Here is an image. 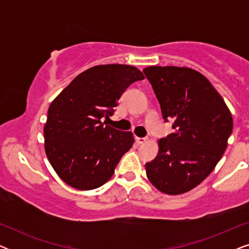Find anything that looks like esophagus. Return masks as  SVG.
Segmentation results:
<instances>
[{"mask_svg": "<svg viewBox=\"0 0 249 249\" xmlns=\"http://www.w3.org/2000/svg\"><path fill=\"white\" fill-rule=\"evenodd\" d=\"M147 142V138H141V137H136V142L137 144H144V142Z\"/></svg>", "mask_w": 249, "mask_h": 249, "instance_id": "obj_1", "label": "esophagus"}]
</instances>
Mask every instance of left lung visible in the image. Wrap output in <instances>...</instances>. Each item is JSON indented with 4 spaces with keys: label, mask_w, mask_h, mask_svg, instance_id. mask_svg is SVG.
<instances>
[{
    "label": "left lung",
    "mask_w": 249,
    "mask_h": 249,
    "mask_svg": "<svg viewBox=\"0 0 249 249\" xmlns=\"http://www.w3.org/2000/svg\"><path fill=\"white\" fill-rule=\"evenodd\" d=\"M163 119L175 131L159 141V153L146 163L152 185L168 195L198 186L215 168L232 132L226 102L198 71L186 67L145 68Z\"/></svg>",
    "instance_id": "left-lung-1"
}]
</instances>
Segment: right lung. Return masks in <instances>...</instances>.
<instances>
[{
    "instance_id": "obj_1",
    "label": "right lung",
    "mask_w": 249,
    "mask_h": 249,
    "mask_svg": "<svg viewBox=\"0 0 249 249\" xmlns=\"http://www.w3.org/2000/svg\"><path fill=\"white\" fill-rule=\"evenodd\" d=\"M144 78L127 64L96 66L78 74L51 103L44 125L45 153L67 185L90 190L113 176L135 141L132 132L103 120L113 114L124 91Z\"/></svg>"
}]
</instances>
